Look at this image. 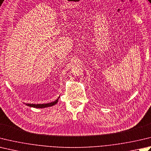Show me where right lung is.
Masks as SVG:
<instances>
[{
    "label": "right lung",
    "mask_w": 151,
    "mask_h": 151,
    "mask_svg": "<svg viewBox=\"0 0 151 151\" xmlns=\"http://www.w3.org/2000/svg\"><path fill=\"white\" fill-rule=\"evenodd\" d=\"M59 98H60V97H59L55 101L48 103H44V104H31V103H25V105L29 106V107H35V108H40V109L52 107V106L55 105L56 103L58 102Z\"/></svg>",
    "instance_id": "add662e5"
}]
</instances>
